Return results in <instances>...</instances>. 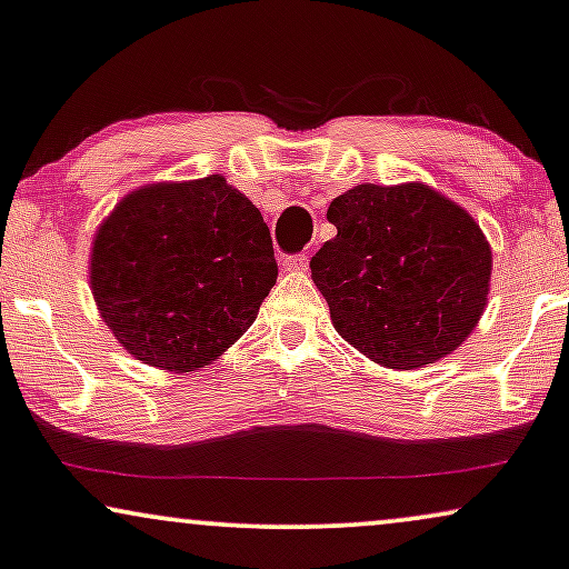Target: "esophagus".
Listing matches in <instances>:
<instances>
[{"label":"esophagus","mask_w":569,"mask_h":569,"mask_svg":"<svg viewBox=\"0 0 569 569\" xmlns=\"http://www.w3.org/2000/svg\"><path fill=\"white\" fill-rule=\"evenodd\" d=\"M283 270L286 272H305L307 270V257L305 254L283 257Z\"/></svg>","instance_id":"esophagus-1"}]
</instances>
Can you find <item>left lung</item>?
Returning a JSON list of instances; mask_svg holds the SVG:
<instances>
[{
  "instance_id": "obj_1",
  "label": "left lung",
  "mask_w": 569,
  "mask_h": 569,
  "mask_svg": "<svg viewBox=\"0 0 569 569\" xmlns=\"http://www.w3.org/2000/svg\"><path fill=\"white\" fill-rule=\"evenodd\" d=\"M336 236L312 280L343 341L388 370H417L462 347L491 291L486 233L457 201L409 181L359 183L328 207Z\"/></svg>"
}]
</instances>
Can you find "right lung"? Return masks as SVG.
<instances>
[{"label": "right lung", "instance_id": "1", "mask_svg": "<svg viewBox=\"0 0 569 569\" xmlns=\"http://www.w3.org/2000/svg\"><path fill=\"white\" fill-rule=\"evenodd\" d=\"M278 278L268 222L222 176L147 183L99 222L89 286L128 355L193 372L254 322Z\"/></svg>", "mask_w": 569, "mask_h": 569}]
</instances>
